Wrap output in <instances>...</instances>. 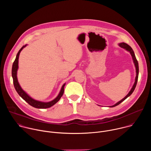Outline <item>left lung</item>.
Masks as SVG:
<instances>
[{
	"instance_id": "obj_1",
	"label": "left lung",
	"mask_w": 151,
	"mask_h": 151,
	"mask_svg": "<svg viewBox=\"0 0 151 151\" xmlns=\"http://www.w3.org/2000/svg\"><path fill=\"white\" fill-rule=\"evenodd\" d=\"M119 46L124 49H125V50L128 51V52H130V54L132 55V58H133V62L134 63V65H135V67H136V79H135V82H134V83L133 86L132 88L131 89V90L130 91V92L128 93V94L124 98L122 99L121 100H120L119 101H118V103H116V104H115L113 106H110L111 107H115L118 104H119L121 102H122L124 100H125L128 97L130 96L132 93L134 91L135 88H136V84H137V80H138V76H139V64H138V61L136 58V56H135V54H134V52L133 50V49L132 48V47L130 46H129L128 44H125V43L124 42H122V43H120V44H119Z\"/></svg>"
}]
</instances>
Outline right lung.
Wrapping results in <instances>:
<instances>
[{"instance_id": "add662e5", "label": "right lung", "mask_w": 151, "mask_h": 151, "mask_svg": "<svg viewBox=\"0 0 151 151\" xmlns=\"http://www.w3.org/2000/svg\"><path fill=\"white\" fill-rule=\"evenodd\" d=\"M26 45H24L19 50V51L18 52V53L17 54L15 60L14 61L13 64H12V76L13 78V83H14L15 89L17 91V92L18 93V94L19 95V96L23 99H24L27 103H28L30 106H32L34 107H36V108H38V109L49 108V107H51L52 106L55 104L57 101H59V100L60 99V98L61 97V96H63V94L64 93V86H65L66 83L63 84V85L62 86L60 92L58 94V95L57 96V97L53 100L49 101V102H42V101L36 100L32 99L31 97H30L24 91H23V90L21 88V87H20V85L18 82L17 73V70L18 68V58H19V53L21 51V50H22L24 47H26Z\"/></svg>"}]
</instances>
